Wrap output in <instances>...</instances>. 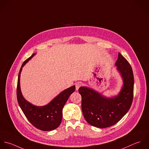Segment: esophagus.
<instances>
[{
	"instance_id": "esophagus-1",
	"label": "esophagus",
	"mask_w": 149,
	"mask_h": 149,
	"mask_svg": "<svg viewBox=\"0 0 149 149\" xmlns=\"http://www.w3.org/2000/svg\"><path fill=\"white\" fill-rule=\"evenodd\" d=\"M81 84L80 83H77V84H75V88H76V90H78L79 88L81 87Z\"/></svg>"
}]
</instances>
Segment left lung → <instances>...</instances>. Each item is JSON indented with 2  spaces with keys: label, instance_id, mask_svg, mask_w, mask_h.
<instances>
[{
  "label": "left lung",
  "instance_id": "left-lung-1",
  "mask_svg": "<svg viewBox=\"0 0 149 149\" xmlns=\"http://www.w3.org/2000/svg\"><path fill=\"white\" fill-rule=\"evenodd\" d=\"M123 80L118 94L107 97L87 86H81L82 110L86 121L93 126L104 128L116 124L130 109L134 93V75L132 68L120 53L115 63Z\"/></svg>",
  "mask_w": 149,
  "mask_h": 149
}]
</instances>
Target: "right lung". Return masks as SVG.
<instances>
[{
	"label": "right lung",
	"mask_w": 149,
	"mask_h": 149,
	"mask_svg": "<svg viewBox=\"0 0 149 149\" xmlns=\"http://www.w3.org/2000/svg\"><path fill=\"white\" fill-rule=\"evenodd\" d=\"M36 54H33L29 59L22 64L19 70L17 95L18 102L24 115L30 123L36 128L45 131L56 129L62 120V110L70 95L75 91V85L64 90L52 100L48 104L44 106H36L28 101L23 96L20 86V77L23 67Z\"/></svg>",
	"instance_id": "add662e5"
}]
</instances>
